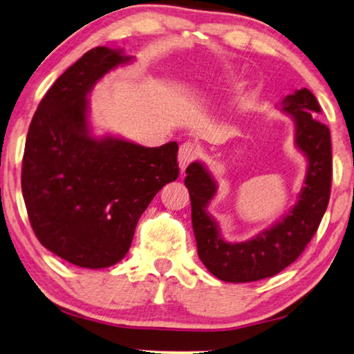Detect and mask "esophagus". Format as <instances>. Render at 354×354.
Wrapping results in <instances>:
<instances>
[{"label":"esophagus","instance_id":"1","mask_svg":"<svg viewBox=\"0 0 354 354\" xmlns=\"http://www.w3.org/2000/svg\"><path fill=\"white\" fill-rule=\"evenodd\" d=\"M199 153V149L193 142H183L180 149H178V166H180V171L183 172L187 169V166L193 161Z\"/></svg>","mask_w":354,"mask_h":354}]
</instances>
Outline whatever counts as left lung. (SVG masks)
Returning a JSON list of instances; mask_svg holds the SVG:
<instances>
[{
	"mask_svg": "<svg viewBox=\"0 0 354 354\" xmlns=\"http://www.w3.org/2000/svg\"><path fill=\"white\" fill-rule=\"evenodd\" d=\"M281 109L292 115L295 146L308 160V172L295 205L270 229L248 241H225L215 218L207 212L218 189L215 178L201 161L187 167L185 185L189 191L191 223L199 259L221 281L252 282L281 273L304 251L326 212L331 193L333 153L331 133L317 120L320 105L315 95L304 88L283 98Z\"/></svg>",
	"mask_w": 354,
	"mask_h": 354,
	"instance_id": "obj_1",
	"label": "left lung"
}]
</instances>
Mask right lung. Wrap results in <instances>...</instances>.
<instances>
[{"label": "right lung", "mask_w": 354, "mask_h": 354, "mask_svg": "<svg viewBox=\"0 0 354 354\" xmlns=\"http://www.w3.org/2000/svg\"><path fill=\"white\" fill-rule=\"evenodd\" d=\"M131 59L108 46L89 50L55 81L28 130L21 193L31 227L42 246L81 268L122 260L150 201L178 177L176 141L142 147L91 131L89 92Z\"/></svg>", "instance_id": "obj_1"}]
</instances>
